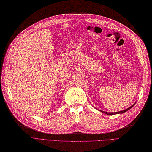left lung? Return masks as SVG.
<instances>
[{"instance_id": "obj_1", "label": "left lung", "mask_w": 152, "mask_h": 152, "mask_svg": "<svg viewBox=\"0 0 152 152\" xmlns=\"http://www.w3.org/2000/svg\"><path fill=\"white\" fill-rule=\"evenodd\" d=\"M133 106H131V107H130L129 108H128V109H126V110H121V111H119V112H104V111H102V112H104V113H105V114H107V115H114V114H122V113H124V112H126V111H128V110H129L131 108H132V107Z\"/></svg>"}]
</instances>
